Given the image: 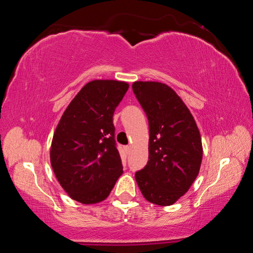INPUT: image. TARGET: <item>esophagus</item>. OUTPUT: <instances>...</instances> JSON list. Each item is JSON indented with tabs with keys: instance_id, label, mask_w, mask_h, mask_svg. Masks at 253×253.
<instances>
[{
	"instance_id": "34e87169",
	"label": "esophagus",
	"mask_w": 253,
	"mask_h": 253,
	"mask_svg": "<svg viewBox=\"0 0 253 253\" xmlns=\"http://www.w3.org/2000/svg\"><path fill=\"white\" fill-rule=\"evenodd\" d=\"M130 149H131V147L129 146V145H128V146H125V151H126L127 154L130 153Z\"/></svg>"
}]
</instances>
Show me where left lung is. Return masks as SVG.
<instances>
[{
	"label": "left lung",
	"instance_id": "obj_1",
	"mask_svg": "<svg viewBox=\"0 0 253 253\" xmlns=\"http://www.w3.org/2000/svg\"><path fill=\"white\" fill-rule=\"evenodd\" d=\"M148 119V162L135 173L144 198L168 207L188 191L202 162V140L193 116L176 92L155 81L132 84Z\"/></svg>",
	"mask_w": 253,
	"mask_h": 253
}]
</instances>
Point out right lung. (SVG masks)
<instances>
[{
	"label": "right lung",
	"mask_w": 253,
	"mask_h": 253,
	"mask_svg": "<svg viewBox=\"0 0 253 253\" xmlns=\"http://www.w3.org/2000/svg\"><path fill=\"white\" fill-rule=\"evenodd\" d=\"M128 87L123 81H90L60 119L50 161L60 185L72 200L101 202L123 174L113 116Z\"/></svg>",
	"instance_id": "obj_1"
}]
</instances>
